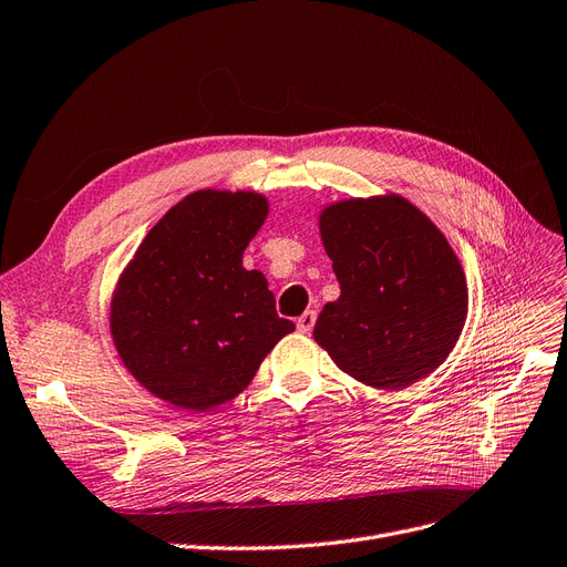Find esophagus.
<instances>
[{
	"label": "esophagus",
	"mask_w": 567,
	"mask_h": 567,
	"mask_svg": "<svg viewBox=\"0 0 567 567\" xmlns=\"http://www.w3.org/2000/svg\"><path fill=\"white\" fill-rule=\"evenodd\" d=\"M315 321H317V312L315 310H307L305 315L298 317V331L310 333L315 329Z\"/></svg>",
	"instance_id": "obj_1"
}]
</instances>
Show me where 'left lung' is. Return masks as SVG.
<instances>
[{"mask_svg":"<svg viewBox=\"0 0 567 567\" xmlns=\"http://www.w3.org/2000/svg\"><path fill=\"white\" fill-rule=\"evenodd\" d=\"M319 231L340 284L317 319L319 346L379 390L433 373L468 315L466 277L444 234L398 194L326 205Z\"/></svg>","mask_w":567,"mask_h":567,"instance_id":"left-lung-1","label":"left lung"}]
</instances>
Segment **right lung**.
<instances>
[{
	"mask_svg": "<svg viewBox=\"0 0 567 567\" xmlns=\"http://www.w3.org/2000/svg\"><path fill=\"white\" fill-rule=\"evenodd\" d=\"M269 203L200 188L153 227L111 300V336L127 371L156 398L210 411L248 388L262 359L296 331L262 271L244 267Z\"/></svg>",
	"mask_w": 567,
	"mask_h": 567,
	"instance_id": "add662e5",
	"label": "right lung"
}]
</instances>
